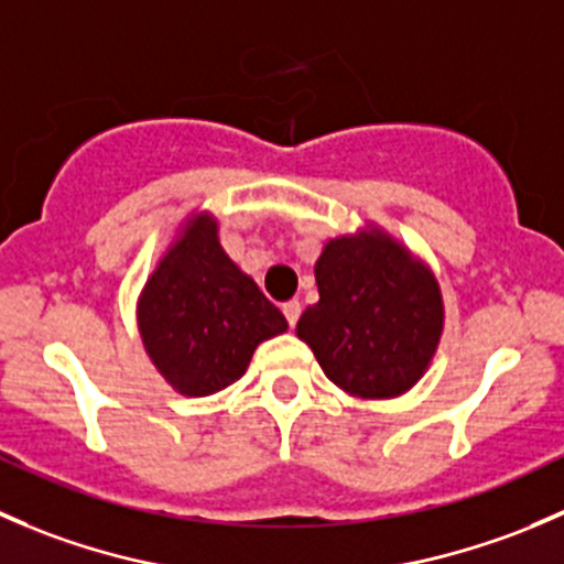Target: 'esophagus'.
<instances>
[{
  "label": "esophagus",
  "mask_w": 564,
  "mask_h": 564,
  "mask_svg": "<svg viewBox=\"0 0 564 564\" xmlns=\"http://www.w3.org/2000/svg\"><path fill=\"white\" fill-rule=\"evenodd\" d=\"M281 311H283V316H286L289 327H294V324H297L300 314H303V305H300L297 300H289V303H283Z\"/></svg>",
  "instance_id": "34e87169"
}]
</instances>
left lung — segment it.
I'll return each instance as SVG.
<instances>
[{
    "instance_id": "obj_1",
    "label": "left lung",
    "mask_w": 564,
    "mask_h": 564,
    "mask_svg": "<svg viewBox=\"0 0 564 564\" xmlns=\"http://www.w3.org/2000/svg\"><path fill=\"white\" fill-rule=\"evenodd\" d=\"M318 303L297 335L338 388L401 395L423 377L442 335V294L423 264L384 235L340 237L316 261Z\"/></svg>"
}]
</instances>
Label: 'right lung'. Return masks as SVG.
<instances>
[{
    "label": "right lung",
    "mask_w": 564,
    "mask_h": 564,
    "mask_svg": "<svg viewBox=\"0 0 564 564\" xmlns=\"http://www.w3.org/2000/svg\"><path fill=\"white\" fill-rule=\"evenodd\" d=\"M139 327L158 371L198 398L235 384L286 318L224 253L215 220L198 215L147 281Z\"/></svg>",
    "instance_id": "right-lung-1"
}]
</instances>
